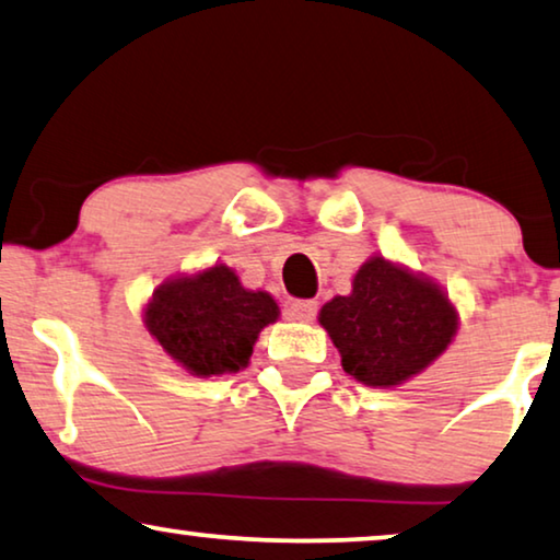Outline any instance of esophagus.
Instances as JSON below:
<instances>
[{
  "label": "esophagus",
  "instance_id": "obj_1",
  "mask_svg": "<svg viewBox=\"0 0 560 560\" xmlns=\"http://www.w3.org/2000/svg\"><path fill=\"white\" fill-rule=\"evenodd\" d=\"M289 317L296 322H312L317 317V302H314V299H296V302H291L289 306Z\"/></svg>",
  "mask_w": 560,
  "mask_h": 560
}]
</instances>
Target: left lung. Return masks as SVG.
Instances as JSON below:
<instances>
[{"label":"left lung","instance_id":"left-lung-1","mask_svg":"<svg viewBox=\"0 0 560 560\" xmlns=\"http://www.w3.org/2000/svg\"><path fill=\"white\" fill-rule=\"evenodd\" d=\"M319 325L340 350L345 373L393 388L452 345L459 314L439 283L373 256L358 269L348 296L322 306Z\"/></svg>","mask_w":560,"mask_h":560}]
</instances>
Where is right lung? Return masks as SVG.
Segmentation results:
<instances>
[{
  "mask_svg": "<svg viewBox=\"0 0 560 560\" xmlns=\"http://www.w3.org/2000/svg\"><path fill=\"white\" fill-rule=\"evenodd\" d=\"M277 319L273 296L243 287L225 264L164 281L144 306L149 335L198 377L246 368L258 332Z\"/></svg>",
  "mask_w": 560,
  "mask_h": 560,
  "instance_id": "obj_1",
  "label": "right lung"
}]
</instances>
